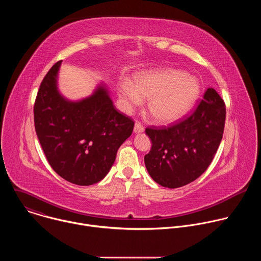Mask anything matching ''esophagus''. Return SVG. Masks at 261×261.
<instances>
[{
  "mask_svg": "<svg viewBox=\"0 0 261 261\" xmlns=\"http://www.w3.org/2000/svg\"><path fill=\"white\" fill-rule=\"evenodd\" d=\"M143 131H144V127L140 123L136 122L134 125V133H142Z\"/></svg>",
  "mask_w": 261,
  "mask_h": 261,
  "instance_id": "34e87169",
  "label": "esophagus"
}]
</instances>
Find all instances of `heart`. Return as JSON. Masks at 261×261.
I'll return each instance as SVG.
<instances>
[{
	"mask_svg": "<svg viewBox=\"0 0 261 261\" xmlns=\"http://www.w3.org/2000/svg\"><path fill=\"white\" fill-rule=\"evenodd\" d=\"M200 94L196 77L172 68L146 70L137 73L132 84L122 82L118 95L126 110L138 106L147 99L146 108L158 124L174 123L187 115Z\"/></svg>",
	"mask_w": 261,
	"mask_h": 261,
	"instance_id": "heart-1",
	"label": "heart"
}]
</instances>
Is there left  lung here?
I'll use <instances>...</instances> for the list:
<instances>
[{
	"label": "left lung",
	"mask_w": 261,
	"mask_h": 261,
	"mask_svg": "<svg viewBox=\"0 0 261 261\" xmlns=\"http://www.w3.org/2000/svg\"><path fill=\"white\" fill-rule=\"evenodd\" d=\"M225 104L208 88L194 113L185 121L163 129L145 130L152 148L144 156L151 177L174 189L199 177L213 161L225 125Z\"/></svg>",
	"instance_id": "8db88e82"
}]
</instances>
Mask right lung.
Wrapping results in <instances>:
<instances>
[{
	"label": "right lung",
	"instance_id": "1",
	"mask_svg": "<svg viewBox=\"0 0 261 261\" xmlns=\"http://www.w3.org/2000/svg\"><path fill=\"white\" fill-rule=\"evenodd\" d=\"M56 63L43 79L34 106L37 136L51 168L64 179L90 186L103 179L134 123L115 108L104 83L80 100L59 90Z\"/></svg>",
	"mask_w": 261,
	"mask_h": 261
}]
</instances>
